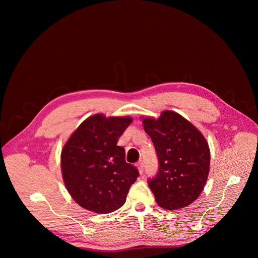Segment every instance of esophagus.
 Listing matches in <instances>:
<instances>
[{
  "label": "esophagus",
  "instance_id": "obj_1",
  "mask_svg": "<svg viewBox=\"0 0 258 258\" xmlns=\"http://www.w3.org/2000/svg\"><path fill=\"white\" fill-rule=\"evenodd\" d=\"M137 167H138V169H139V172H140V173H143V171H144L143 161H139V162L137 163Z\"/></svg>",
  "mask_w": 258,
  "mask_h": 258
}]
</instances>
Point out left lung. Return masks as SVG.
Listing matches in <instances>:
<instances>
[{
    "instance_id": "obj_1",
    "label": "left lung",
    "mask_w": 258,
    "mask_h": 258,
    "mask_svg": "<svg viewBox=\"0 0 258 258\" xmlns=\"http://www.w3.org/2000/svg\"><path fill=\"white\" fill-rule=\"evenodd\" d=\"M158 158V172L147 179L157 204L181 209L196 200L210 170V148L201 132L183 116L162 112L158 119L144 118Z\"/></svg>"
}]
</instances>
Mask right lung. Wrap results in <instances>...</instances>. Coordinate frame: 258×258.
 Here are the masks:
<instances>
[{
    "instance_id": "right-lung-1",
    "label": "right lung",
    "mask_w": 258,
    "mask_h": 258,
    "mask_svg": "<svg viewBox=\"0 0 258 258\" xmlns=\"http://www.w3.org/2000/svg\"><path fill=\"white\" fill-rule=\"evenodd\" d=\"M130 117L93 115L70 137L61 153L62 176L68 191L84 209L106 214L126 202L138 169L124 160V148L117 140Z\"/></svg>"
}]
</instances>
